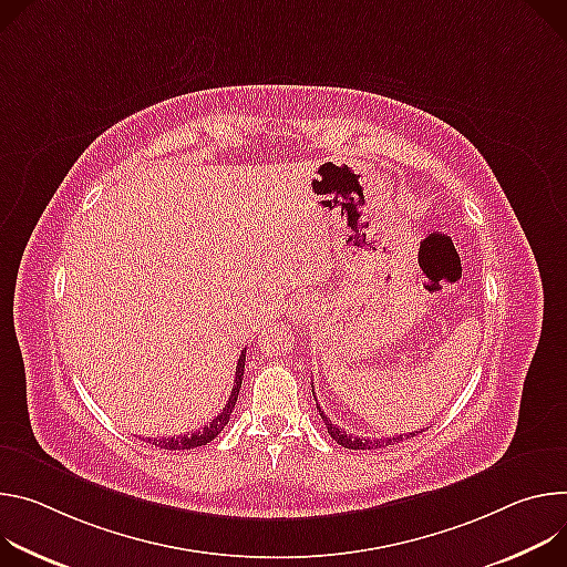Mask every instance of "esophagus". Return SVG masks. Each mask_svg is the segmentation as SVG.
Returning <instances> with one entry per match:
<instances>
[{"instance_id": "esophagus-1", "label": "esophagus", "mask_w": 567, "mask_h": 567, "mask_svg": "<svg viewBox=\"0 0 567 567\" xmlns=\"http://www.w3.org/2000/svg\"><path fill=\"white\" fill-rule=\"evenodd\" d=\"M310 310H312V299L310 297H297L290 303L288 318H292V322H303V320L310 318Z\"/></svg>"}]
</instances>
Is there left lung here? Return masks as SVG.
Returning <instances> with one entry per match:
<instances>
[{"label": "left lung", "instance_id": "8db88e82", "mask_svg": "<svg viewBox=\"0 0 567 567\" xmlns=\"http://www.w3.org/2000/svg\"><path fill=\"white\" fill-rule=\"evenodd\" d=\"M318 401V399H316ZM318 410H320V416H322V421H324V425H327V430H329V434L336 439V442L340 444V446H344V449H351V451H375V449H383V446H394V444H399V442H403V436H385V439H364V436H355V434H347L342 427H338V425H333L331 423V419L322 412V408L318 405ZM412 436H414V432H410ZM408 434V436H410Z\"/></svg>", "mask_w": 567, "mask_h": 567}]
</instances>
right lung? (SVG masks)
I'll return each instance as SVG.
<instances>
[{
    "label": "right lung",
    "mask_w": 567,
    "mask_h": 567,
    "mask_svg": "<svg viewBox=\"0 0 567 567\" xmlns=\"http://www.w3.org/2000/svg\"><path fill=\"white\" fill-rule=\"evenodd\" d=\"M243 371H245V351H240V355H238L236 381H234V390H231V394H229V401L225 403L223 412H220L216 419H212L205 427L194 430L192 434L148 439V444H153V446H157V449H164V451H192V449L207 446L209 442H214V439L218 436V432L227 425L229 414H231V410H234V405H236V399H238V392H240V383H243Z\"/></svg>",
    "instance_id": "obj_1"
}]
</instances>
